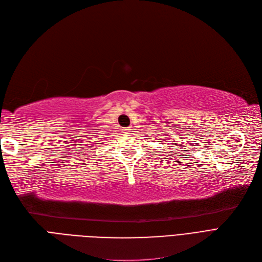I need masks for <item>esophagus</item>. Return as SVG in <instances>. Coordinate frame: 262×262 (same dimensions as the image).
<instances>
[{
  "mask_svg": "<svg viewBox=\"0 0 262 262\" xmlns=\"http://www.w3.org/2000/svg\"><path fill=\"white\" fill-rule=\"evenodd\" d=\"M122 130H123V134H125V135H128V134L130 133V130H132V129H130L129 127H125V128H123Z\"/></svg>",
  "mask_w": 262,
  "mask_h": 262,
  "instance_id": "obj_1",
  "label": "esophagus"
}]
</instances>
